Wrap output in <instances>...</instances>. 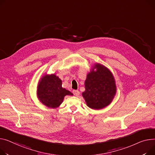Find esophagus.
Returning a JSON list of instances; mask_svg holds the SVG:
<instances>
[{
	"instance_id": "34e87169",
	"label": "esophagus",
	"mask_w": 155,
	"mask_h": 155,
	"mask_svg": "<svg viewBox=\"0 0 155 155\" xmlns=\"http://www.w3.org/2000/svg\"><path fill=\"white\" fill-rule=\"evenodd\" d=\"M73 94L75 96H78L80 95V91L78 90H74L73 91Z\"/></svg>"
}]
</instances>
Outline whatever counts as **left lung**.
<instances>
[{
    "mask_svg": "<svg viewBox=\"0 0 155 155\" xmlns=\"http://www.w3.org/2000/svg\"><path fill=\"white\" fill-rule=\"evenodd\" d=\"M85 88L82 96L87 106L94 110L104 108L110 105L117 92L115 80L112 73L100 64H95L88 74Z\"/></svg>",
    "mask_w": 155,
    "mask_h": 155,
    "instance_id": "left-lung-1",
    "label": "left lung"
}]
</instances>
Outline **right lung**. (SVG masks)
<instances>
[{
    "label": "right lung",
    "mask_w": 155,
    "mask_h": 155,
    "mask_svg": "<svg viewBox=\"0 0 155 155\" xmlns=\"http://www.w3.org/2000/svg\"><path fill=\"white\" fill-rule=\"evenodd\" d=\"M61 85V80L55 74L44 75L37 86V97L40 101L48 108L58 107L63 102L65 96L73 95Z\"/></svg>",
    "instance_id": "add662e5"
}]
</instances>
